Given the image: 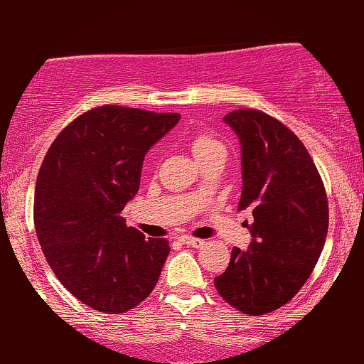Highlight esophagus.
Here are the masks:
<instances>
[{"label": "esophagus", "mask_w": 364, "mask_h": 364, "mask_svg": "<svg viewBox=\"0 0 364 364\" xmlns=\"http://www.w3.org/2000/svg\"><path fill=\"white\" fill-rule=\"evenodd\" d=\"M179 241L188 246H193V248H200V246L205 243L203 240H198V237H193V236H181L179 237Z\"/></svg>", "instance_id": "34e87169"}]
</instances>
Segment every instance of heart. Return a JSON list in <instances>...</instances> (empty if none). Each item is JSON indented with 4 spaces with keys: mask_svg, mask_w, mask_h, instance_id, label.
<instances>
[{
    "mask_svg": "<svg viewBox=\"0 0 364 364\" xmlns=\"http://www.w3.org/2000/svg\"><path fill=\"white\" fill-rule=\"evenodd\" d=\"M190 147L193 150L196 161L198 162L215 156L228 157V149H225L224 141L217 139V136L212 135V133H205V132L196 133V135L191 136Z\"/></svg>",
    "mask_w": 364,
    "mask_h": 364,
    "instance_id": "heart-1",
    "label": "heart"
}]
</instances>
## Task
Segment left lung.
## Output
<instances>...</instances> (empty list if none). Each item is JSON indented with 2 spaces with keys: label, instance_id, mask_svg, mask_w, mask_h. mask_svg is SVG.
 Wrapping results in <instances>:
<instances>
[{
  "label": "left lung",
  "instance_id": "1",
  "mask_svg": "<svg viewBox=\"0 0 364 364\" xmlns=\"http://www.w3.org/2000/svg\"><path fill=\"white\" fill-rule=\"evenodd\" d=\"M241 145V198L252 208V243L232 248L214 279L225 303L246 315H265L308 281L328 231V202L318 169L303 141L281 121L257 109L224 116Z\"/></svg>",
  "mask_w": 364,
  "mask_h": 364
}]
</instances>
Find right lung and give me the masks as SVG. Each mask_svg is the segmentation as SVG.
Instances as JSON below:
<instances>
[{"instance_id": "1", "label": "right lung", "mask_w": 364, "mask_h": 364, "mask_svg": "<svg viewBox=\"0 0 364 364\" xmlns=\"http://www.w3.org/2000/svg\"><path fill=\"white\" fill-rule=\"evenodd\" d=\"M179 118L99 106L46 154L34 195L37 240L58 281L92 310L127 313L156 287L169 243L128 228L121 212L139 191L145 154Z\"/></svg>"}]
</instances>
